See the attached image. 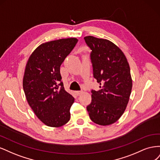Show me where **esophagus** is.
Returning <instances> with one entry per match:
<instances>
[{
    "label": "esophagus",
    "mask_w": 160,
    "mask_h": 160,
    "mask_svg": "<svg viewBox=\"0 0 160 160\" xmlns=\"http://www.w3.org/2000/svg\"><path fill=\"white\" fill-rule=\"evenodd\" d=\"M75 93L77 96H79V95H80L83 93V91H75Z\"/></svg>",
    "instance_id": "34e87169"
}]
</instances>
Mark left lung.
Returning <instances> with one entry per match:
<instances>
[{"label": "left lung", "instance_id": "left-lung-1", "mask_svg": "<svg viewBox=\"0 0 160 160\" xmlns=\"http://www.w3.org/2000/svg\"><path fill=\"white\" fill-rule=\"evenodd\" d=\"M93 77L100 90L91 91V102L87 109L92 122L100 125L114 123L127 108L132 89L129 65L123 52L104 38L87 36Z\"/></svg>", "mask_w": 160, "mask_h": 160}]
</instances>
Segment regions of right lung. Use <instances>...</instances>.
Instances as JSON below:
<instances>
[{
    "label": "right lung",
    "mask_w": 160,
    "mask_h": 160,
    "mask_svg": "<svg viewBox=\"0 0 160 160\" xmlns=\"http://www.w3.org/2000/svg\"><path fill=\"white\" fill-rule=\"evenodd\" d=\"M78 41L61 38L37 47L28 58L22 87L27 102L47 126L59 128L69 122L74 98L65 90L60 67Z\"/></svg>",
    "instance_id": "add662e5"
}]
</instances>
